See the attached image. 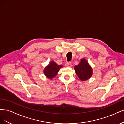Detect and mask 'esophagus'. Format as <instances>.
<instances>
[{
    "mask_svg": "<svg viewBox=\"0 0 124 124\" xmlns=\"http://www.w3.org/2000/svg\"><path fill=\"white\" fill-rule=\"evenodd\" d=\"M66 65L68 67H69V68H70V67L72 66V63L70 62H67L66 64Z\"/></svg>",
    "mask_w": 124,
    "mask_h": 124,
    "instance_id": "1",
    "label": "esophagus"
}]
</instances>
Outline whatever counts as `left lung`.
<instances>
[{
	"mask_svg": "<svg viewBox=\"0 0 124 124\" xmlns=\"http://www.w3.org/2000/svg\"><path fill=\"white\" fill-rule=\"evenodd\" d=\"M74 70L79 79L83 82L89 79L93 74L91 66L85 58L81 59L79 64L75 66Z\"/></svg>",
	"mask_w": 124,
	"mask_h": 124,
	"instance_id": "left-lung-1",
	"label": "left lung"
}]
</instances>
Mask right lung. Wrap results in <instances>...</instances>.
<instances>
[{"label":"right lung","instance_id":"obj_1","mask_svg":"<svg viewBox=\"0 0 124 124\" xmlns=\"http://www.w3.org/2000/svg\"><path fill=\"white\" fill-rule=\"evenodd\" d=\"M62 67V65H58L54 61H51L47 66L45 67L43 72L44 75L47 77V78L52 80L55 76H56L60 69Z\"/></svg>","mask_w":124,"mask_h":124}]
</instances>
